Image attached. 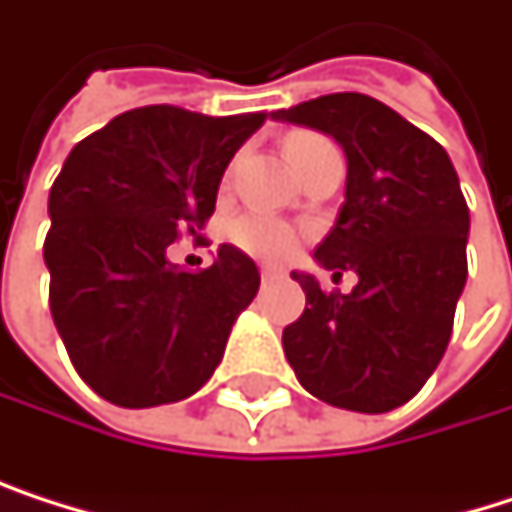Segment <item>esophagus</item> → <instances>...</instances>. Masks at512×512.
I'll return each instance as SVG.
<instances>
[{
  "mask_svg": "<svg viewBox=\"0 0 512 512\" xmlns=\"http://www.w3.org/2000/svg\"><path fill=\"white\" fill-rule=\"evenodd\" d=\"M277 277H280V268L262 265V280H277Z\"/></svg>",
  "mask_w": 512,
  "mask_h": 512,
  "instance_id": "1",
  "label": "esophagus"
}]
</instances>
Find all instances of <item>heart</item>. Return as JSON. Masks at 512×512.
I'll use <instances>...</instances> for the list:
<instances>
[{
  "label": "heart",
  "mask_w": 512,
  "mask_h": 512,
  "mask_svg": "<svg viewBox=\"0 0 512 512\" xmlns=\"http://www.w3.org/2000/svg\"><path fill=\"white\" fill-rule=\"evenodd\" d=\"M313 138H319V135H307V132L292 135V138L286 141L289 159H292L307 141H313ZM229 238H232V244H235L238 250H244V253L256 256V259H265V262H280V259H286V256L295 250V244H298V235H295V229H292L289 223H283V220H277V217H271V214H259V211H250V214L235 217L232 226H229Z\"/></svg>",
  "instance_id": "heart-1"
}]
</instances>
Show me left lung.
<instances>
[{"mask_svg":"<svg viewBox=\"0 0 512 512\" xmlns=\"http://www.w3.org/2000/svg\"><path fill=\"white\" fill-rule=\"evenodd\" d=\"M271 117L344 147L347 202L316 259L359 274L350 295L292 274L307 304L283 329V353L319 401L389 413L425 386L453 335L471 229L459 174L431 135L362 93L319 96Z\"/></svg>","mask_w":512,"mask_h":512,"instance_id":"obj_1","label":"left lung"}]
</instances>
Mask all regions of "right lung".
I'll return each instance as SVG.
<instances>
[{
  "label": "right lung",
  "instance_id": "1",
  "mask_svg": "<svg viewBox=\"0 0 512 512\" xmlns=\"http://www.w3.org/2000/svg\"><path fill=\"white\" fill-rule=\"evenodd\" d=\"M268 114L147 105L78 141L50 186L44 262L53 326L81 380L117 407L174 404L223 359L259 268L232 244L205 271L168 262L199 235L238 147Z\"/></svg>",
  "mask_w": 512,
  "mask_h": 512
}]
</instances>
